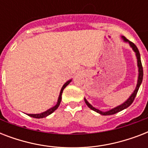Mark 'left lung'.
<instances>
[{
    "label": "left lung",
    "instance_id": "left-lung-1",
    "mask_svg": "<svg viewBox=\"0 0 148 148\" xmlns=\"http://www.w3.org/2000/svg\"><path fill=\"white\" fill-rule=\"evenodd\" d=\"M122 38H123L124 41L129 43L130 46L132 47V49L134 50V51L136 53V57H137V60H138V72H139V74H138V84H137V87H136L135 90H134V91L133 92V94H132V95L130 96V97H129V98L127 99L126 101H125V102H124V103H122V104H121V105L117 106V107H116V108H113V109H111V110H108V111H105V112L101 111V110H98V109H96L95 108H94V107H93L91 104H90V103H88V101H87L85 98H84V101H85L86 104L88 105V108H90V109H91V110H95V111H96L97 113H99V114L101 115L114 114H116V113L120 112V111H121V110H123L124 109H126L127 108H128L129 106L131 105V103H133L134 100V98H135V97H136V95H137V94H138V90H139V88H140V84H141V82H142L144 73H143L142 64H141V60H140V53H139V51H138V47H137V46H136V45H134L133 42H131V41H130V40H127V39L125 37H122Z\"/></svg>",
    "mask_w": 148,
    "mask_h": 148
}]
</instances>
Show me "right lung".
Returning a JSON list of instances; mask_svg holds the SVG:
<instances>
[{
    "label": "right lung",
    "instance_id": "add662e5",
    "mask_svg": "<svg viewBox=\"0 0 148 148\" xmlns=\"http://www.w3.org/2000/svg\"><path fill=\"white\" fill-rule=\"evenodd\" d=\"M71 81V80H70V81H67V82H66V83H65L63 85L62 88H61V90H60L59 97H58V103H57V104H56L55 106H53V108H50V109H48V110H46V111H45V112L40 113V114H27V115H28V116H30V117H34V118H43V117H47V116L50 115L51 114H52V113H53L54 110L58 109V108L59 107V105H60V101H61V95H62L63 90H64V88H66V87H67L68 84H69Z\"/></svg>",
    "mask_w": 148,
    "mask_h": 148
}]
</instances>
